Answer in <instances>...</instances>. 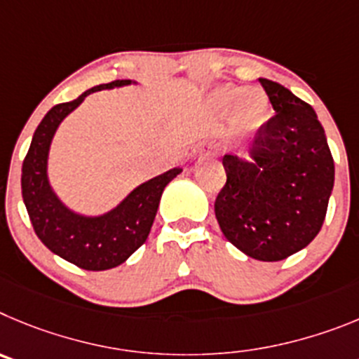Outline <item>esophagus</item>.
Wrapping results in <instances>:
<instances>
[{
    "mask_svg": "<svg viewBox=\"0 0 359 359\" xmlns=\"http://www.w3.org/2000/svg\"><path fill=\"white\" fill-rule=\"evenodd\" d=\"M203 154H205V156H209V157H216V156H218V148H216L215 144H209V147H205Z\"/></svg>",
    "mask_w": 359,
    "mask_h": 359,
    "instance_id": "1",
    "label": "esophagus"
}]
</instances>
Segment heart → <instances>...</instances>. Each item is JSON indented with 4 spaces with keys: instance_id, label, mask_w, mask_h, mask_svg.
Wrapping results in <instances>:
<instances>
[{
    "instance_id": "b5f03b06",
    "label": "heart",
    "mask_w": 359,
    "mask_h": 359,
    "mask_svg": "<svg viewBox=\"0 0 359 359\" xmlns=\"http://www.w3.org/2000/svg\"><path fill=\"white\" fill-rule=\"evenodd\" d=\"M212 109L225 114L232 109V127L236 134H256L268 114V98L261 89H238V87H218L209 96Z\"/></svg>"
}]
</instances>
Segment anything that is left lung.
<instances>
[{"label": "left lung", "instance_id": "8db88e82", "mask_svg": "<svg viewBox=\"0 0 359 359\" xmlns=\"http://www.w3.org/2000/svg\"><path fill=\"white\" fill-rule=\"evenodd\" d=\"M276 111L248 144V157L224 156L227 182L215 215L224 236L257 261H280L320 232L334 186V163L311 105L259 79Z\"/></svg>", "mask_w": 359, "mask_h": 359}]
</instances>
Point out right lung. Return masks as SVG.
<instances>
[{
    "instance_id": "right-lung-1",
    "label": "right lung",
    "mask_w": 359,
    "mask_h": 359,
    "mask_svg": "<svg viewBox=\"0 0 359 359\" xmlns=\"http://www.w3.org/2000/svg\"><path fill=\"white\" fill-rule=\"evenodd\" d=\"M135 83L132 80H114L87 89L73 102L55 105L39 123L22 163V202L37 238L53 254L91 272L125 263L147 241L164 187L182 172V168H172L163 175L140 184L116 208L102 215H83L67 208L55 193L48 175L50 148L60 123L91 93Z\"/></svg>"
}]
</instances>
